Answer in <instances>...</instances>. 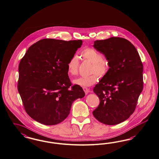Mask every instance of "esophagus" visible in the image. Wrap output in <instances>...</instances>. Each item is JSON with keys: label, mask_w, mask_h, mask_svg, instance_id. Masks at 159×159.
<instances>
[{"label": "esophagus", "mask_w": 159, "mask_h": 159, "mask_svg": "<svg viewBox=\"0 0 159 159\" xmlns=\"http://www.w3.org/2000/svg\"><path fill=\"white\" fill-rule=\"evenodd\" d=\"M83 90L84 91V93H85V94L86 95H87L88 93H89V89L88 88H85V87H84V88H83Z\"/></svg>", "instance_id": "1"}]
</instances>
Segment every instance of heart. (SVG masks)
I'll return each mask as SVG.
<instances>
[{
	"instance_id": "obj_1",
	"label": "heart",
	"mask_w": 159,
	"mask_h": 159,
	"mask_svg": "<svg viewBox=\"0 0 159 159\" xmlns=\"http://www.w3.org/2000/svg\"><path fill=\"white\" fill-rule=\"evenodd\" d=\"M80 56L83 59L92 63L90 73L92 74L88 77H82L73 80V83L82 87L90 86L98 82L99 76L101 78L105 76L109 71L108 61L103 59V56L100 52L93 48L86 47L80 52ZM79 60L76 56L71 57L67 64V72L75 76L78 73Z\"/></svg>"
}]
</instances>
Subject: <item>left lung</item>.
I'll return each instance as SVG.
<instances>
[{
  "label": "left lung",
  "instance_id": "left-lung-1",
  "mask_svg": "<svg viewBox=\"0 0 159 159\" xmlns=\"http://www.w3.org/2000/svg\"><path fill=\"white\" fill-rule=\"evenodd\" d=\"M93 47L105 55L110 68L93 88L100 103L93 115L104 124L116 125L135 109L143 89V63L134 45L125 38L96 40Z\"/></svg>",
  "mask_w": 159,
  "mask_h": 159
}]
</instances>
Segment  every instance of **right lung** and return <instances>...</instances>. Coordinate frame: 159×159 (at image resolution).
Wrapping results in <instances>:
<instances>
[{
	"mask_svg": "<svg viewBox=\"0 0 159 159\" xmlns=\"http://www.w3.org/2000/svg\"><path fill=\"white\" fill-rule=\"evenodd\" d=\"M82 45L81 39H43L21 59L18 90L26 112L35 121L46 125L61 122L73 102L85 95L81 86L72 85L67 67Z\"/></svg>",
	"mask_w": 159,
	"mask_h": 159,
	"instance_id": "1",
	"label": "right lung"
}]
</instances>
